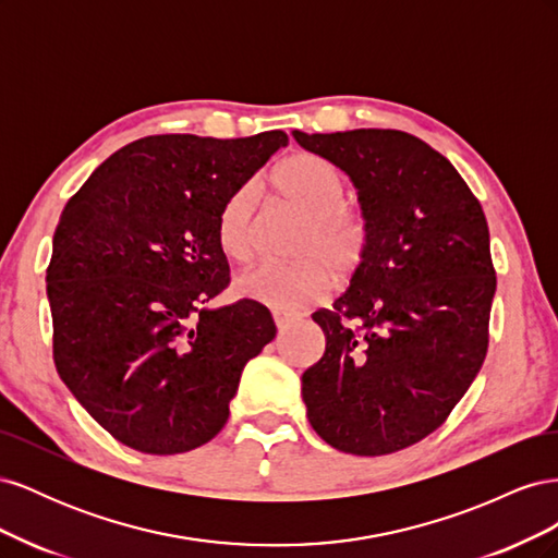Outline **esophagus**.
Here are the masks:
<instances>
[{
  "mask_svg": "<svg viewBox=\"0 0 558 558\" xmlns=\"http://www.w3.org/2000/svg\"><path fill=\"white\" fill-rule=\"evenodd\" d=\"M272 316H275V324H277L279 330L291 328V326L295 324V320H300V316H298V314H291V312H275Z\"/></svg>",
  "mask_w": 558,
  "mask_h": 558,
  "instance_id": "1",
  "label": "esophagus"
}]
</instances>
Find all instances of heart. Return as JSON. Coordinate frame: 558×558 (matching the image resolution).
<instances>
[{
    "label": "heart",
    "mask_w": 558,
    "mask_h": 558,
    "mask_svg": "<svg viewBox=\"0 0 558 558\" xmlns=\"http://www.w3.org/2000/svg\"><path fill=\"white\" fill-rule=\"evenodd\" d=\"M279 197L302 214L293 242L295 260L260 263L234 281L242 298L275 310L305 307L328 291L330 270L347 277L367 248V223L361 211L344 205L347 179L332 162L300 150L275 170ZM256 238V193L251 185L234 189L216 216V244L232 263H246Z\"/></svg>",
    "instance_id": "obj_1"
}]
</instances>
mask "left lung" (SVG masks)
<instances>
[{"label":"left lung","instance_id":"left-lung-1","mask_svg":"<svg viewBox=\"0 0 558 558\" xmlns=\"http://www.w3.org/2000/svg\"><path fill=\"white\" fill-rule=\"evenodd\" d=\"M293 137L349 174L369 232L349 289L312 314L326 351L302 375V400L330 447L393 453L445 424L486 359L496 293L486 216L456 167L414 134Z\"/></svg>","mask_w":558,"mask_h":558}]
</instances>
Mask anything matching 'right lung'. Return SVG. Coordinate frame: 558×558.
I'll return each instance as SVG.
<instances>
[{
	"mask_svg": "<svg viewBox=\"0 0 558 558\" xmlns=\"http://www.w3.org/2000/svg\"><path fill=\"white\" fill-rule=\"evenodd\" d=\"M281 130L156 134L116 150L66 202L46 293L60 379L118 442L170 456L226 426L244 365L275 340L267 307L209 310L230 283L216 216Z\"/></svg>",
	"mask_w": 558,
	"mask_h": 558,
	"instance_id": "1",
	"label": "right lung"
}]
</instances>
